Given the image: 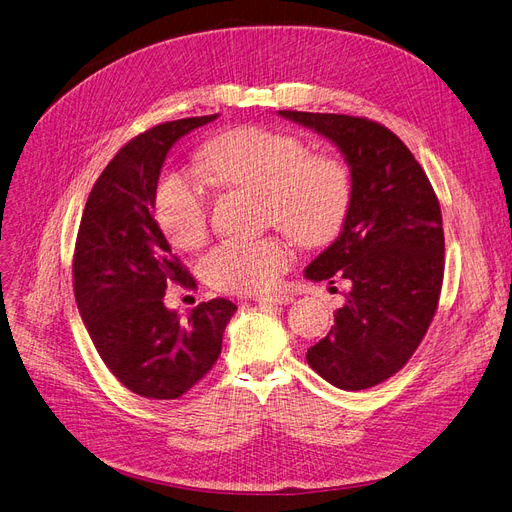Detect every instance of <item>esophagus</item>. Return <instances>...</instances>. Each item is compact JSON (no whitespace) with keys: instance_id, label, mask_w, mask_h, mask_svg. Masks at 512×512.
Segmentation results:
<instances>
[{"instance_id":"obj_1","label":"esophagus","mask_w":512,"mask_h":512,"mask_svg":"<svg viewBox=\"0 0 512 512\" xmlns=\"http://www.w3.org/2000/svg\"><path fill=\"white\" fill-rule=\"evenodd\" d=\"M294 298L288 292H271V294H260L256 296L258 304H290Z\"/></svg>"}]
</instances>
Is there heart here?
<instances>
[{
    "instance_id": "heart-1",
    "label": "heart",
    "mask_w": 512,
    "mask_h": 512,
    "mask_svg": "<svg viewBox=\"0 0 512 512\" xmlns=\"http://www.w3.org/2000/svg\"><path fill=\"white\" fill-rule=\"evenodd\" d=\"M201 172L222 187L264 195L267 216L298 243L319 248L342 229L351 206V172L334 155H309L288 132L241 126L212 138ZM159 227L178 248H199L208 235V197L185 174L161 178L155 195ZM290 245L277 237L224 241L203 258L214 288L231 294L267 290L290 267Z\"/></svg>"
}]
</instances>
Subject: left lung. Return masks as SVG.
Instances as JSON below:
<instances>
[{
    "label": "left lung",
    "instance_id": "left-lung-1",
    "mask_svg": "<svg viewBox=\"0 0 512 512\" xmlns=\"http://www.w3.org/2000/svg\"><path fill=\"white\" fill-rule=\"evenodd\" d=\"M277 115L334 142L351 172L342 231L304 269L313 281L346 279L351 292L306 361L342 391H363L410 361L435 317L445 267L439 201L412 151L376 121Z\"/></svg>",
    "mask_w": 512,
    "mask_h": 512
}]
</instances>
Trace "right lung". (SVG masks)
Here are the masks:
<instances>
[{
    "label": "right lung",
    "instance_id": "right-lung-1",
    "mask_svg": "<svg viewBox=\"0 0 512 512\" xmlns=\"http://www.w3.org/2000/svg\"><path fill=\"white\" fill-rule=\"evenodd\" d=\"M216 117L168 121L132 138L94 182L79 224L73 288L81 321L111 374L147 399H178L206 376L237 311L214 298L182 319L163 304L170 281H195L153 218L170 149Z\"/></svg>",
    "mask_w": 512,
    "mask_h": 512
}]
</instances>
